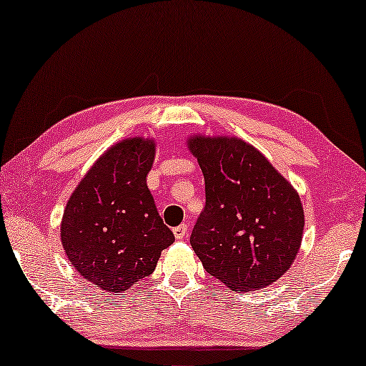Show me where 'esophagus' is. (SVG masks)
Returning a JSON list of instances; mask_svg holds the SVG:
<instances>
[{"label": "esophagus", "mask_w": 366, "mask_h": 366, "mask_svg": "<svg viewBox=\"0 0 366 366\" xmlns=\"http://www.w3.org/2000/svg\"><path fill=\"white\" fill-rule=\"evenodd\" d=\"M187 233H188V225L187 224H182V225H178V227H175V229H173V235H175L177 239L184 238V237H187Z\"/></svg>", "instance_id": "obj_1"}]
</instances>
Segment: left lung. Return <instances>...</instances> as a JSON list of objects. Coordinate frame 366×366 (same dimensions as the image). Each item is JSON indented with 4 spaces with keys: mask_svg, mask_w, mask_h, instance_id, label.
I'll return each instance as SVG.
<instances>
[{
    "mask_svg": "<svg viewBox=\"0 0 366 366\" xmlns=\"http://www.w3.org/2000/svg\"><path fill=\"white\" fill-rule=\"evenodd\" d=\"M206 206L189 243L206 271L235 292L266 287L289 271L300 248V196L264 155L238 137L193 136Z\"/></svg>",
    "mask_w": 366,
    "mask_h": 366,
    "instance_id": "1",
    "label": "left lung"
}]
</instances>
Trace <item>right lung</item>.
I'll return each instance as SVG.
<instances>
[{"label":"right lung","mask_w":366,"mask_h":366,"mask_svg":"<svg viewBox=\"0 0 366 366\" xmlns=\"http://www.w3.org/2000/svg\"><path fill=\"white\" fill-rule=\"evenodd\" d=\"M155 142L131 137L110 147L66 204L61 243L71 264L100 290L123 293L154 272L175 242L157 212L146 177Z\"/></svg>","instance_id":"add662e5"}]
</instances>
